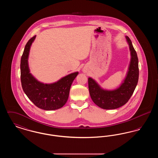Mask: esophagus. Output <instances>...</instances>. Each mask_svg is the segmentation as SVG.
<instances>
[{
    "instance_id": "34e87169",
    "label": "esophagus",
    "mask_w": 158,
    "mask_h": 158,
    "mask_svg": "<svg viewBox=\"0 0 158 158\" xmlns=\"http://www.w3.org/2000/svg\"><path fill=\"white\" fill-rule=\"evenodd\" d=\"M83 72H86V71H85V70H83Z\"/></svg>"
}]
</instances>
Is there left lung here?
<instances>
[{
    "label": "left lung",
    "instance_id": "1",
    "mask_svg": "<svg viewBox=\"0 0 158 158\" xmlns=\"http://www.w3.org/2000/svg\"><path fill=\"white\" fill-rule=\"evenodd\" d=\"M131 53V61L127 74L119 88L113 90H104L91 77L88 87L93 102L101 108L114 110L126 104L133 95L139 80V60L131 41L126 37Z\"/></svg>",
    "mask_w": 158,
    "mask_h": 158
}]
</instances>
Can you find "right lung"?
I'll list each match as a JSON object with an SVG mask.
<instances>
[{"mask_svg": "<svg viewBox=\"0 0 158 158\" xmlns=\"http://www.w3.org/2000/svg\"><path fill=\"white\" fill-rule=\"evenodd\" d=\"M34 36L25 45L21 60V81L23 90L28 98L37 107L44 110H55L64 105L69 98L72 83L78 72L63 77L56 82H40L30 73L28 59Z\"/></svg>", "mask_w": 158, "mask_h": 158, "instance_id": "right-lung-1", "label": "right lung"}]
</instances>
